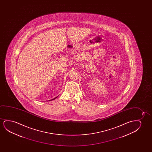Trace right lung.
<instances>
[{"label":"right lung","instance_id":"1","mask_svg":"<svg viewBox=\"0 0 152 152\" xmlns=\"http://www.w3.org/2000/svg\"><path fill=\"white\" fill-rule=\"evenodd\" d=\"M58 96H56V98H54V99H51V100H49V101H52V100H55V99H56V98H57Z\"/></svg>","mask_w":152,"mask_h":152}]
</instances>
